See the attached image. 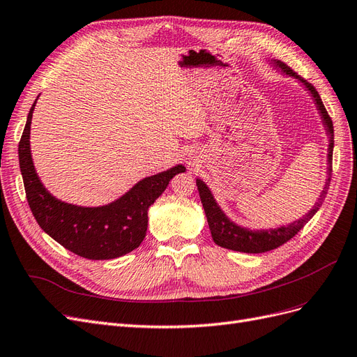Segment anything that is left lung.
Returning a JSON list of instances; mask_svg holds the SVG:
<instances>
[{"mask_svg":"<svg viewBox=\"0 0 357 357\" xmlns=\"http://www.w3.org/2000/svg\"><path fill=\"white\" fill-rule=\"evenodd\" d=\"M278 68L284 70L287 74L294 75V77L299 79L302 83H304L308 91L311 92L312 98H314L317 109L321 113L323 117V123L326 125L328 132H329V155H328V162H329V176L326 180L325 185V190L321 192V195L319 198V202H316L314 207L310 213H307L304 218L298 222L290 223L287 226H282L278 229H269V231H248L244 228H240V226L234 225L226 215L223 214V211L219 208V205L215 204L210 189L205 186V183L201 180H197V186H198V192H199V198L202 202V207L205 214H207V220H208V226L211 231V236L214 243L223 247V248H229V250H235V252H243V253H265L269 250H274V248L283 245L284 243H287L290 238L304 228V226L310 222V219L319 211V207L321 205V202L325 201L326 195H328V189H329V183H331V174H332V150H333V125H332V119L329 116V113L326 112L325 105L321 102V98L319 92L316 91L314 86H312L310 82H307L305 79H301L299 75L289 68L286 63L275 61L274 62Z\"/></svg>","mask_w":357,"mask_h":357,"instance_id":"8db88e82","label":"left lung"}]
</instances>
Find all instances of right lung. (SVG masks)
<instances>
[{
	"instance_id": "add662e5",
	"label": "right lung",
	"mask_w": 357,
	"mask_h": 357,
	"mask_svg": "<svg viewBox=\"0 0 357 357\" xmlns=\"http://www.w3.org/2000/svg\"><path fill=\"white\" fill-rule=\"evenodd\" d=\"M36 102L28 113L19 142V167L29 208L40 228L67 250L91 261H107L132 252L146 236L149 207L185 167L178 165L147 177L121 199L104 207L84 208L62 202L41 185L32 164L29 129Z\"/></svg>"
}]
</instances>
